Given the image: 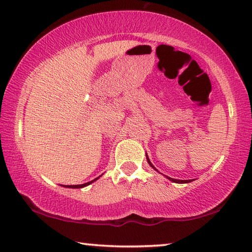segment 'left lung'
Here are the masks:
<instances>
[{"instance_id":"1","label":"left lung","mask_w":252,"mask_h":252,"mask_svg":"<svg viewBox=\"0 0 252 252\" xmlns=\"http://www.w3.org/2000/svg\"><path fill=\"white\" fill-rule=\"evenodd\" d=\"M147 160H148V162H149V164H150L151 165V167L153 168V169H156L155 167H153V165H152V163H151V161L150 160H149V158H148V156H147ZM157 170V169H156ZM168 178V177H167ZM169 179V180L170 181H173V182H177V183H187V182H190V180L189 181H188V180H177V179H172V178H168Z\"/></svg>"}]
</instances>
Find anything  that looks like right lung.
<instances>
[{
    "label": "right lung",
    "instance_id": "obj_1",
    "mask_svg": "<svg viewBox=\"0 0 252 252\" xmlns=\"http://www.w3.org/2000/svg\"><path fill=\"white\" fill-rule=\"evenodd\" d=\"M96 179H99V178H95L94 180H92V181H90V182H87V183H83V185H75V186H66V188H73V189H79V188H83V187H87V186H89V185H91L92 182H94Z\"/></svg>",
    "mask_w": 252,
    "mask_h": 252
}]
</instances>
